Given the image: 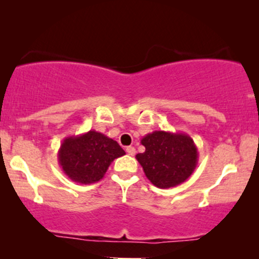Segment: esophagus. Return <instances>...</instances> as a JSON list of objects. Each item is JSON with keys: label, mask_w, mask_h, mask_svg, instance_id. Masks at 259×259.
Returning a JSON list of instances; mask_svg holds the SVG:
<instances>
[{"label": "esophagus", "mask_w": 259, "mask_h": 259, "mask_svg": "<svg viewBox=\"0 0 259 259\" xmlns=\"http://www.w3.org/2000/svg\"><path fill=\"white\" fill-rule=\"evenodd\" d=\"M126 152H127V154H129V156H134V154H135V152H136V150L133 146H129V147H126Z\"/></svg>", "instance_id": "34e87169"}]
</instances>
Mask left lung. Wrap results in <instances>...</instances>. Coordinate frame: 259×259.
<instances>
[{
	"mask_svg": "<svg viewBox=\"0 0 259 259\" xmlns=\"http://www.w3.org/2000/svg\"><path fill=\"white\" fill-rule=\"evenodd\" d=\"M145 152L136 154L147 179L159 189L183 184L194 173L198 151L194 140L185 133L157 130L141 139Z\"/></svg>",
	"mask_w": 259,
	"mask_h": 259,
	"instance_id": "1",
	"label": "left lung"
}]
</instances>
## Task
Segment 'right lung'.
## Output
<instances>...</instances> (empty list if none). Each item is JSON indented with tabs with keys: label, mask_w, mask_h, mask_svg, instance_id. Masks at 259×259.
Listing matches in <instances>:
<instances>
[{
	"label": "right lung",
	"mask_w": 259,
	"mask_h": 259,
	"mask_svg": "<svg viewBox=\"0 0 259 259\" xmlns=\"http://www.w3.org/2000/svg\"><path fill=\"white\" fill-rule=\"evenodd\" d=\"M124 154L117 141L90 130L62 141L58 163L70 180L88 185L102 179L113 160Z\"/></svg>",
	"instance_id": "obj_1"
}]
</instances>
